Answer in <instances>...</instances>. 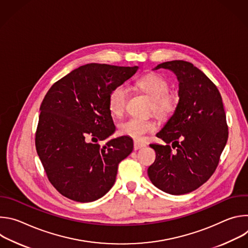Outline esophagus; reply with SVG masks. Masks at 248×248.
<instances>
[{"mask_svg":"<svg viewBox=\"0 0 248 248\" xmlns=\"http://www.w3.org/2000/svg\"><path fill=\"white\" fill-rule=\"evenodd\" d=\"M146 145L144 143H140V142H137V141H135L134 145H133V148H134V150H138V149H141V148H143Z\"/></svg>","mask_w":248,"mask_h":248,"instance_id":"obj_1","label":"esophagus"}]
</instances>
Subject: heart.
<instances>
[{
    "mask_svg": "<svg viewBox=\"0 0 248 248\" xmlns=\"http://www.w3.org/2000/svg\"><path fill=\"white\" fill-rule=\"evenodd\" d=\"M135 86L152 99L151 110L161 118L170 117L178 108L180 99L178 95L170 92L169 81L159 74H148L135 81ZM128 97L127 88L119 84L115 86L108 95V106L110 112L121 117L125 111ZM157 129L155 122L151 120H140L131 118L119 126L123 135L129 136L135 140H142L147 134Z\"/></svg>",
    "mask_w": 248,
    "mask_h": 248,
    "instance_id": "obj_1",
    "label": "heart"
}]
</instances>
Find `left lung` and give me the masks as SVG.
Segmentation results:
<instances>
[{
    "label": "left lung",
    "mask_w": 248,
    "mask_h": 248,
    "mask_svg": "<svg viewBox=\"0 0 248 248\" xmlns=\"http://www.w3.org/2000/svg\"><path fill=\"white\" fill-rule=\"evenodd\" d=\"M158 68L172 70L178 77L180 102L157 133L167 145L150 144L156 159L147 171L155 186L181 195L200 187L216 170L229 136L226 113L216 85L191 62L170 61Z\"/></svg>",
    "instance_id": "8db88e82"
}]
</instances>
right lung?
I'll return each instance as SVG.
<instances>
[{"mask_svg": "<svg viewBox=\"0 0 248 248\" xmlns=\"http://www.w3.org/2000/svg\"><path fill=\"white\" fill-rule=\"evenodd\" d=\"M137 68L87 63L55 82L45 95L35 146L48 180L68 199L84 203L104 196L116 182L119 164L131 153L128 136L103 146L98 141L116 129L108 106L110 91Z\"/></svg>", "mask_w": 248, "mask_h": 248, "instance_id": "right-lung-1", "label": "right lung"}]
</instances>
